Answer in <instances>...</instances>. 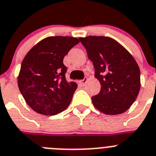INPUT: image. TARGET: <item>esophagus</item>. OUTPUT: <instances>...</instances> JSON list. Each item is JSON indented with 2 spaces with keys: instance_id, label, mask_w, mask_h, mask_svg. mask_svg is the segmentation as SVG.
<instances>
[{
  "instance_id": "1",
  "label": "esophagus",
  "mask_w": 156,
  "mask_h": 156,
  "mask_svg": "<svg viewBox=\"0 0 156 156\" xmlns=\"http://www.w3.org/2000/svg\"><path fill=\"white\" fill-rule=\"evenodd\" d=\"M87 82H88V78H85L83 80H82V81H80V84H81V85H82V86H86Z\"/></svg>"
}]
</instances>
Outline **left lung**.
<instances>
[{
    "mask_svg": "<svg viewBox=\"0 0 156 156\" xmlns=\"http://www.w3.org/2000/svg\"><path fill=\"white\" fill-rule=\"evenodd\" d=\"M93 63L95 78L101 83L100 93L92 97L93 106L106 115L126 112L140 89L137 63L117 41L104 36L79 37Z\"/></svg>",
    "mask_w": 156,
    "mask_h": 156,
    "instance_id": "left-lung-1",
    "label": "left lung"
}]
</instances>
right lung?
<instances>
[{
  "instance_id": "obj_1",
  "label": "right lung",
  "mask_w": 156,
  "mask_h": 156,
  "mask_svg": "<svg viewBox=\"0 0 156 156\" xmlns=\"http://www.w3.org/2000/svg\"><path fill=\"white\" fill-rule=\"evenodd\" d=\"M79 43L72 37H48L30 50L22 62L18 86L27 104L34 112L55 115L71 102L78 85L65 78L63 58Z\"/></svg>"
}]
</instances>
